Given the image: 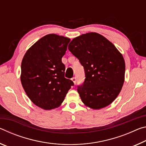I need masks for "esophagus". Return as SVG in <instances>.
Masks as SVG:
<instances>
[{
	"label": "esophagus",
	"mask_w": 146,
	"mask_h": 146,
	"mask_svg": "<svg viewBox=\"0 0 146 146\" xmlns=\"http://www.w3.org/2000/svg\"><path fill=\"white\" fill-rule=\"evenodd\" d=\"M71 80L73 81V83L75 84H76V79L75 77H73L72 78H71Z\"/></svg>",
	"instance_id": "obj_1"
}]
</instances>
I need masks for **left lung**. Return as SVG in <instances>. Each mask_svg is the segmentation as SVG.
<instances>
[{"mask_svg":"<svg viewBox=\"0 0 146 146\" xmlns=\"http://www.w3.org/2000/svg\"><path fill=\"white\" fill-rule=\"evenodd\" d=\"M68 49L84 69V82L77 88L82 102L94 110L111 104L124 82L122 54L104 36L93 32L73 38Z\"/></svg>","mask_w":146,"mask_h":146,"instance_id":"obj_1","label":"left lung"}]
</instances>
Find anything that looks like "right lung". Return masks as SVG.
<instances>
[{
    "mask_svg": "<svg viewBox=\"0 0 146 146\" xmlns=\"http://www.w3.org/2000/svg\"><path fill=\"white\" fill-rule=\"evenodd\" d=\"M70 39L49 34L35 43L24 55L21 80L34 104L45 110L60 106L74 83L64 77L65 55Z\"/></svg>",
    "mask_w": 146,
    "mask_h": 146,
    "instance_id": "obj_1",
    "label": "right lung"
}]
</instances>
